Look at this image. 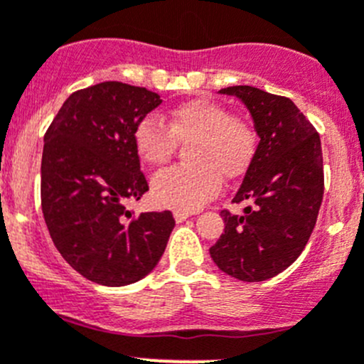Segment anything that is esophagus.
Instances as JSON below:
<instances>
[{
    "label": "esophagus",
    "mask_w": 364,
    "mask_h": 364,
    "mask_svg": "<svg viewBox=\"0 0 364 364\" xmlns=\"http://www.w3.org/2000/svg\"><path fill=\"white\" fill-rule=\"evenodd\" d=\"M188 217H190L188 211H183V210H176L174 211L176 222H183V220H186V218H188Z\"/></svg>",
    "instance_id": "1"
}]
</instances>
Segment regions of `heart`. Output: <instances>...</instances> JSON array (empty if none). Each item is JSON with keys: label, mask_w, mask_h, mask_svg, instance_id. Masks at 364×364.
I'll return each mask as SVG.
<instances>
[{"label": "heart", "mask_w": 364, "mask_h": 364, "mask_svg": "<svg viewBox=\"0 0 364 364\" xmlns=\"http://www.w3.org/2000/svg\"><path fill=\"white\" fill-rule=\"evenodd\" d=\"M178 142H190V164L158 172L151 181V193L160 206L193 211L217 196L222 176L236 179L249 168L257 135L252 124L210 100L178 105L167 114V124L147 115L133 132L136 154L153 167L168 161Z\"/></svg>", "instance_id": "b5f03b06"}]
</instances>
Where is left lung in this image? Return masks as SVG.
Returning a JSON list of instances; mask_svg holds the SVG:
<instances>
[{"mask_svg": "<svg viewBox=\"0 0 364 364\" xmlns=\"http://www.w3.org/2000/svg\"><path fill=\"white\" fill-rule=\"evenodd\" d=\"M220 94L243 101L259 144L232 199L249 206L243 215L220 211L225 228L210 254L228 276L257 283L287 270L311 236L323 197L322 144L288 97L249 85Z\"/></svg>", "mask_w": 364, "mask_h": 364, "instance_id": "8db88e82", "label": "left lung"}]
</instances>
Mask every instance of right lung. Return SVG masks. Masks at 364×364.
Returning <instances> with one entry per match:
<instances>
[{"instance_id":"right-lung-1","label":"right lung","mask_w":364,"mask_h":364,"mask_svg":"<svg viewBox=\"0 0 364 364\" xmlns=\"http://www.w3.org/2000/svg\"><path fill=\"white\" fill-rule=\"evenodd\" d=\"M160 103L144 87L105 81L70 94L44 135L46 225L63 259L92 283L124 287L146 277L176 225L171 211L135 215L124 206L149 190L133 132Z\"/></svg>"}]
</instances>
